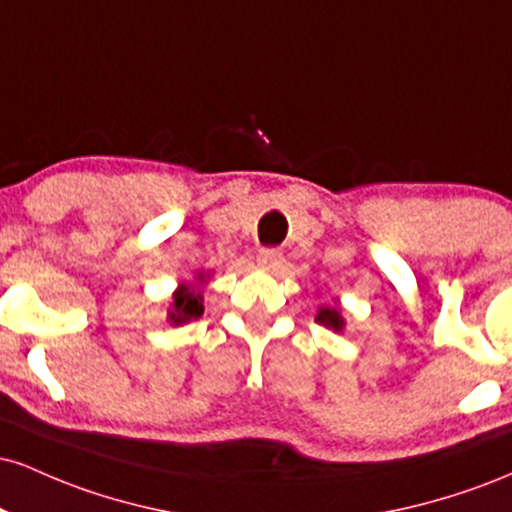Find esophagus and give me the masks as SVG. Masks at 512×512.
<instances>
[{
  "label": "esophagus",
  "mask_w": 512,
  "mask_h": 512,
  "mask_svg": "<svg viewBox=\"0 0 512 512\" xmlns=\"http://www.w3.org/2000/svg\"><path fill=\"white\" fill-rule=\"evenodd\" d=\"M257 264H260L262 269H267V272H276V269H281V264H284V257H281L279 250L264 248L260 250V255H257Z\"/></svg>",
  "instance_id": "obj_1"
}]
</instances>
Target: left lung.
I'll use <instances>...</instances> for the list:
<instances>
[{
	"label": "left lung",
	"mask_w": 512,
	"mask_h": 512,
	"mask_svg": "<svg viewBox=\"0 0 512 512\" xmlns=\"http://www.w3.org/2000/svg\"><path fill=\"white\" fill-rule=\"evenodd\" d=\"M315 322H320V325H325L327 330H334V332L344 330V317L337 305H320V310H317L315 315Z\"/></svg>",
	"instance_id": "obj_1"
}]
</instances>
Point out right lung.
Masks as SVG:
<instances>
[{"instance_id":"obj_1","label":"right lung","mask_w":512,"mask_h":512,"mask_svg":"<svg viewBox=\"0 0 512 512\" xmlns=\"http://www.w3.org/2000/svg\"><path fill=\"white\" fill-rule=\"evenodd\" d=\"M204 279H207V276L197 274L199 284H202ZM202 313H204L202 291H199L197 286H190V284L178 286V291L173 293V303H170V310H168L170 325H185V322L202 317Z\"/></svg>"}]
</instances>
